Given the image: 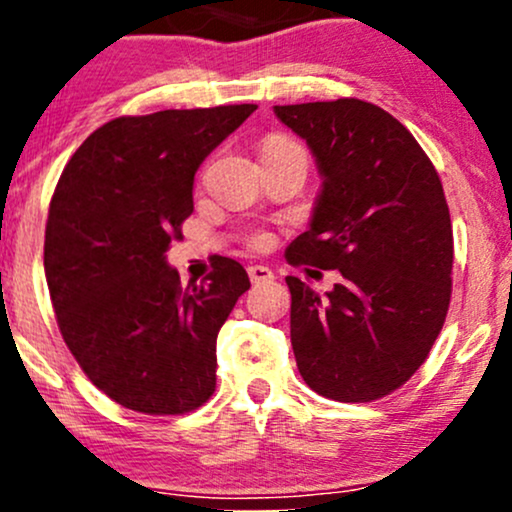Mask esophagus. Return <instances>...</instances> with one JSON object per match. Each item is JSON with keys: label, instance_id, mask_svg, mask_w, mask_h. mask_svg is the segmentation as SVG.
Here are the masks:
<instances>
[{"label": "esophagus", "instance_id": "34e87169", "mask_svg": "<svg viewBox=\"0 0 512 512\" xmlns=\"http://www.w3.org/2000/svg\"><path fill=\"white\" fill-rule=\"evenodd\" d=\"M248 274H250L252 284H264V281H272L274 279L272 269L262 267V264H252V267H248Z\"/></svg>", "mask_w": 512, "mask_h": 512}]
</instances>
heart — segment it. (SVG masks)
<instances>
[{
	"mask_svg": "<svg viewBox=\"0 0 512 512\" xmlns=\"http://www.w3.org/2000/svg\"><path fill=\"white\" fill-rule=\"evenodd\" d=\"M269 149H301V146H298L296 142H291V139H286V137H269L267 142H264L262 151H269ZM250 243L255 245V248H262V245L267 243V238L255 236L250 240Z\"/></svg>",
	"mask_w": 512,
	"mask_h": 512,
	"instance_id": "b5f03b06",
	"label": "heart"
}]
</instances>
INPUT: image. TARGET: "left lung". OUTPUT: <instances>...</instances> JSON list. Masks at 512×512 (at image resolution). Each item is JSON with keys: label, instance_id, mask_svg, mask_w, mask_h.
<instances>
[{"label": "left lung", "instance_id": "obj_1", "mask_svg": "<svg viewBox=\"0 0 512 512\" xmlns=\"http://www.w3.org/2000/svg\"><path fill=\"white\" fill-rule=\"evenodd\" d=\"M274 113L308 142L325 178L286 260L344 276L327 298L286 276L293 356L317 395L373 402L421 368L448 315L455 250L443 182L378 105L337 98Z\"/></svg>", "mask_w": 512, "mask_h": 512}]
</instances>
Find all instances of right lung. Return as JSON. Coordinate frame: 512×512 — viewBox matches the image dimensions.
<instances>
[{
	"label": "right lung",
	"instance_id": "right-lung-1",
	"mask_svg": "<svg viewBox=\"0 0 512 512\" xmlns=\"http://www.w3.org/2000/svg\"><path fill=\"white\" fill-rule=\"evenodd\" d=\"M257 105L122 115L74 151L45 223V279L64 344L93 385L151 416L187 414L216 390V337L250 289L216 257L180 284L170 240L192 214L199 163Z\"/></svg>",
	"mask_w": 512,
	"mask_h": 512
}]
</instances>
